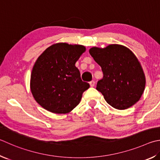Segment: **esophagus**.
Returning a JSON list of instances; mask_svg holds the SVG:
<instances>
[{
	"label": "esophagus",
	"mask_w": 160,
	"mask_h": 160,
	"mask_svg": "<svg viewBox=\"0 0 160 160\" xmlns=\"http://www.w3.org/2000/svg\"><path fill=\"white\" fill-rule=\"evenodd\" d=\"M89 85L92 87V88H93V87H94V85H95V82L94 80H92L91 82H89Z\"/></svg>",
	"instance_id": "1"
}]
</instances>
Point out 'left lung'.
I'll return each instance as SVG.
<instances>
[{"label": "left lung", "instance_id": "left-lung-1", "mask_svg": "<svg viewBox=\"0 0 160 160\" xmlns=\"http://www.w3.org/2000/svg\"><path fill=\"white\" fill-rule=\"evenodd\" d=\"M89 54L101 67L103 76L98 81L97 89L106 102L118 110L134 105L143 94L146 78L133 52L123 45H110L92 48Z\"/></svg>", "mask_w": 160, "mask_h": 160}]
</instances>
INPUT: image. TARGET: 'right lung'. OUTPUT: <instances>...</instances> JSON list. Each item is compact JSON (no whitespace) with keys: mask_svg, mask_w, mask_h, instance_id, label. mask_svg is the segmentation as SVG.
Masks as SVG:
<instances>
[{"mask_svg":"<svg viewBox=\"0 0 160 160\" xmlns=\"http://www.w3.org/2000/svg\"><path fill=\"white\" fill-rule=\"evenodd\" d=\"M85 51L82 45L57 43L38 58L31 72V90L43 108L65 114L79 104L89 84L82 80L75 64Z\"/></svg>","mask_w":160,"mask_h":160,"instance_id":"1","label":"right lung"}]
</instances>
